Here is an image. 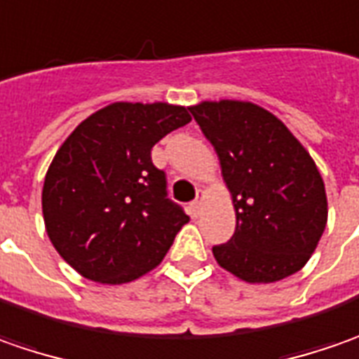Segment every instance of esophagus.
Returning a JSON list of instances; mask_svg holds the SVG:
<instances>
[{"instance_id": "1", "label": "esophagus", "mask_w": 359, "mask_h": 359, "mask_svg": "<svg viewBox=\"0 0 359 359\" xmlns=\"http://www.w3.org/2000/svg\"><path fill=\"white\" fill-rule=\"evenodd\" d=\"M203 201H204V191H198V194H196V198L191 203V215L192 217H198L201 215V208H203Z\"/></svg>"}]
</instances>
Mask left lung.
Wrapping results in <instances>:
<instances>
[{"label": "left lung", "instance_id": "obj_1", "mask_svg": "<svg viewBox=\"0 0 359 359\" xmlns=\"http://www.w3.org/2000/svg\"><path fill=\"white\" fill-rule=\"evenodd\" d=\"M189 111L217 151L236 208L232 238L212 246L218 264L252 284L298 272L327 220L326 189L312 156L262 107L204 101Z\"/></svg>", "mask_w": 359, "mask_h": 359}]
</instances>
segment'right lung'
<instances>
[{
	"label": "right lung",
	"mask_w": 359,
	"mask_h": 359,
	"mask_svg": "<svg viewBox=\"0 0 359 359\" xmlns=\"http://www.w3.org/2000/svg\"><path fill=\"white\" fill-rule=\"evenodd\" d=\"M191 123L167 103H113L85 118L57 151L43 182L49 241L81 276L123 284L153 270L187 222L151 151Z\"/></svg>",
	"instance_id": "add662e5"
}]
</instances>
